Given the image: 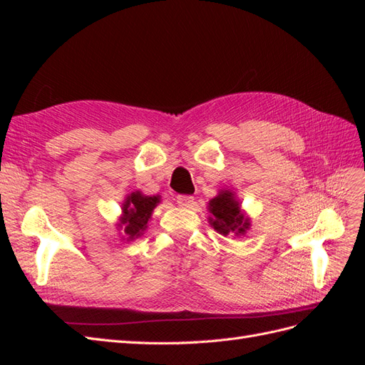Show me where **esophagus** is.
<instances>
[{"label": "esophagus", "instance_id": "esophagus-1", "mask_svg": "<svg viewBox=\"0 0 365 365\" xmlns=\"http://www.w3.org/2000/svg\"><path fill=\"white\" fill-rule=\"evenodd\" d=\"M176 204L182 208H190V207H193L195 200L190 195H180V196H176Z\"/></svg>", "mask_w": 365, "mask_h": 365}]
</instances>
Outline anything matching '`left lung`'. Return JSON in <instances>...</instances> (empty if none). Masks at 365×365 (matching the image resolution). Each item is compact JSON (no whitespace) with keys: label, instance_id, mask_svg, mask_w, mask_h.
Wrapping results in <instances>:
<instances>
[{"label":"left lung","instance_id":"obj_1","mask_svg":"<svg viewBox=\"0 0 365 365\" xmlns=\"http://www.w3.org/2000/svg\"><path fill=\"white\" fill-rule=\"evenodd\" d=\"M208 212L212 216L208 222L219 235L242 236L250 228V219L240 210V204L233 192L222 190L208 202Z\"/></svg>","mask_w":365,"mask_h":365}]
</instances>
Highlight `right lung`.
<instances>
[{"mask_svg": "<svg viewBox=\"0 0 365 365\" xmlns=\"http://www.w3.org/2000/svg\"><path fill=\"white\" fill-rule=\"evenodd\" d=\"M160 202V196H146L141 192H134L126 196V200L121 205L118 228L123 230V235L128 240H134L143 235V231L148 228V222L152 216L153 208Z\"/></svg>", "mask_w": 365, "mask_h": 365, "instance_id": "add662e5", "label": "right lung"}]
</instances>
